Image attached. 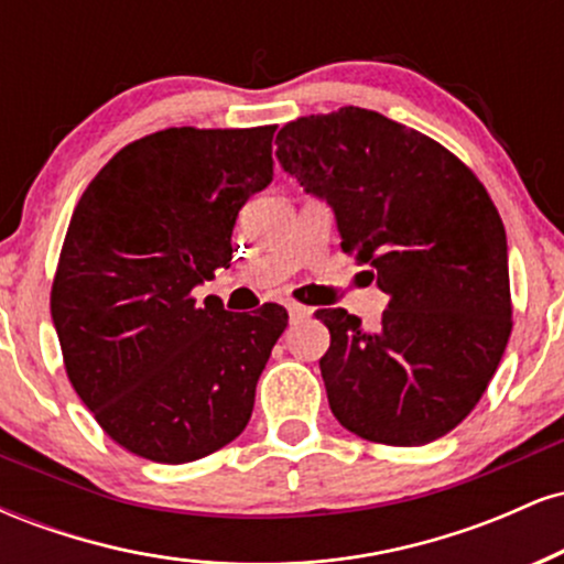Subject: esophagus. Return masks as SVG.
<instances>
[{"mask_svg": "<svg viewBox=\"0 0 564 564\" xmlns=\"http://www.w3.org/2000/svg\"><path fill=\"white\" fill-rule=\"evenodd\" d=\"M286 310H289L291 321H302V318H310V313H313V310H310V307H304V304H296V302H291Z\"/></svg>", "mask_w": 564, "mask_h": 564, "instance_id": "34e87169", "label": "esophagus"}]
</instances>
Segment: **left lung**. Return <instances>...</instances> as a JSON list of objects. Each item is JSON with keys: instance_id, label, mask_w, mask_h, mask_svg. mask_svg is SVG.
Listing matches in <instances>:
<instances>
[{"instance_id": "obj_1", "label": "left lung", "mask_w": 564, "mask_h": 564, "mask_svg": "<svg viewBox=\"0 0 564 564\" xmlns=\"http://www.w3.org/2000/svg\"><path fill=\"white\" fill-rule=\"evenodd\" d=\"M275 156L332 206L339 246L390 294L381 326L318 310L328 405L345 430L424 445L469 416L511 334L507 232L480 180L426 134L366 108L302 116Z\"/></svg>"}]
</instances>
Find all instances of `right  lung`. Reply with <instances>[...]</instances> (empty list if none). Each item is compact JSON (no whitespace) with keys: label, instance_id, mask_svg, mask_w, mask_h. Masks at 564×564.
<instances>
[{"label":"right lung","instance_id":"1","mask_svg":"<svg viewBox=\"0 0 564 564\" xmlns=\"http://www.w3.org/2000/svg\"><path fill=\"white\" fill-rule=\"evenodd\" d=\"M273 132L172 127L129 142L70 217L50 296L70 384L121 448L159 464L246 430L289 313L232 315L191 291L230 268L232 225L273 183Z\"/></svg>","mask_w":564,"mask_h":564}]
</instances>
